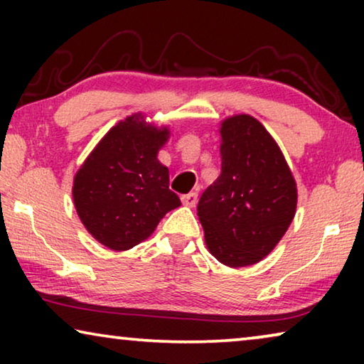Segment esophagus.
Wrapping results in <instances>:
<instances>
[{"label": "esophagus", "instance_id": "1", "mask_svg": "<svg viewBox=\"0 0 364 364\" xmlns=\"http://www.w3.org/2000/svg\"><path fill=\"white\" fill-rule=\"evenodd\" d=\"M182 203L186 207H196L197 203V193L196 192H191V193H186V196H182Z\"/></svg>", "mask_w": 364, "mask_h": 364}]
</instances>
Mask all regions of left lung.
I'll return each mask as SVG.
<instances>
[{
    "mask_svg": "<svg viewBox=\"0 0 364 364\" xmlns=\"http://www.w3.org/2000/svg\"><path fill=\"white\" fill-rule=\"evenodd\" d=\"M222 172L197 205L208 252L223 265L250 267L282 240L295 217V177L260 121L235 114L220 122Z\"/></svg>",
    "mask_w": 364,
    "mask_h": 364,
    "instance_id": "obj_1",
    "label": "left lung"
}]
</instances>
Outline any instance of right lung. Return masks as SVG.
<instances>
[{
	"label": "right lung",
	"mask_w": 364,
	"mask_h": 364,
	"mask_svg": "<svg viewBox=\"0 0 364 364\" xmlns=\"http://www.w3.org/2000/svg\"><path fill=\"white\" fill-rule=\"evenodd\" d=\"M171 137L142 112L107 131L74 176L73 200L82 225L104 247L124 252L149 238L181 205L157 154Z\"/></svg>",
	"instance_id": "obj_1"
}]
</instances>
